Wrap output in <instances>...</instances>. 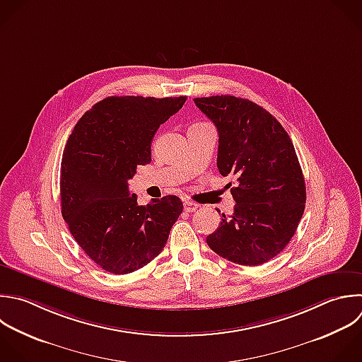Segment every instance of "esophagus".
<instances>
[{"mask_svg": "<svg viewBox=\"0 0 362 362\" xmlns=\"http://www.w3.org/2000/svg\"><path fill=\"white\" fill-rule=\"evenodd\" d=\"M198 208H199V205L195 204V202H192V201H185V202H184V211H185V212H194V211H197Z\"/></svg>", "mask_w": 362, "mask_h": 362, "instance_id": "34e87169", "label": "esophagus"}]
</instances>
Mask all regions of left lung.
Segmentation results:
<instances>
[{"label":"left lung","instance_id":"8db88e82","mask_svg":"<svg viewBox=\"0 0 362 362\" xmlns=\"http://www.w3.org/2000/svg\"><path fill=\"white\" fill-rule=\"evenodd\" d=\"M194 102L216 126L219 173L238 181L230 189L233 214H222L206 243L233 263L263 264L287 246L304 212L305 184L294 146L283 126L247 99L221 95Z\"/></svg>","mask_w":362,"mask_h":362}]
</instances>
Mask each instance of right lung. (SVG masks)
I'll use <instances>...</instances> for the list:
<instances>
[{
  "label": "right lung",
  "instance_id": "add662e5",
  "mask_svg": "<svg viewBox=\"0 0 362 362\" xmlns=\"http://www.w3.org/2000/svg\"><path fill=\"white\" fill-rule=\"evenodd\" d=\"M187 98L110 96L76 123L61 164L62 216L103 270L127 274L157 257L182 212L175 195L139 205L129 180L151 161V141Z\"/></svg>",
  "mask_w": 362,
  "mask_h": 362
}]
</instances>
